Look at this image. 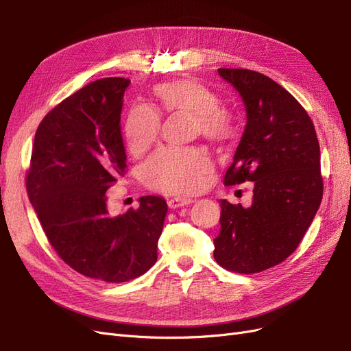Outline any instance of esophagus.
Segmentation results:
<instances>
[{"mask_svg": "<svg viewBox=\"0 0 351 351\" xmlns=\"http://www.w3.org/2000/svg\"><path fill=\"white\" fill-rule=\"evenodd\" d=\"M192 199L190 197H182V196H177V197H171L168 199V206L171 209H177V208H182V206H186V205H190L192 204Z\"/></svg>", "mask_w": 351, "mask_h": 351, "instance_id": "esophagus-1", "label": "esophagus"}]
</instances>
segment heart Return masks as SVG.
<instances>
[{"mask_svg": "<svg viewBox=\"0 0 351 351\" xmlns=\"http://www.w3.org/2000/svg\"><path fill=\"white\" fill-rule=\"evenodd\" d=\"M158 111L192 114L193 129L217 146H230L240 136L239 112L219 104V93L206 83L180 79L159 83L154 88ZM161 115L136 105L125 117L124 141L132 155L145 154L158 141ZM212 171L210 158L200 149H159L142 167L143 183L158 192L189 195L200 190Z\"/></svg>", "mask_w": 351, "mask_h": 351, "instance_id": "obj_1", "label": "heart"}]
</instances>
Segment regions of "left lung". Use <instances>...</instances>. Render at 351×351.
<instances>
[{"instance_id": "8db88e82", "label": "left lung", "mask_w": 351, "mask_h": 351, "mask_svg": "<svg viewBox=\"0 0 351 351\" xmlns=\"http://www.w3.org/2000/svg\"><path fill=\"white\" fill-rule=\"evenodd\" d=\"M218 73L247 114L224 184L254 187L250 208L219 202L214 258L228 271L256 274L289 258L312 224L324 195L319 142L309 114L281 84L246 69Z\"/></svg>"}]
</instances>
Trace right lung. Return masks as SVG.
<instances>
[{"label":"right lung","mask_w":351,"mask_h":351,"mask_svg":"<svg viewBox=\"0 0 351 351\" xmlns=\"http://www.w3.org/2000/svg\"><path fill=\"white\" fill-rule=\"evenodd\" d=\"M124 77L95 80L38 125L26 190L49 244L74 271L105 282L141 277L156 262L167 215L159 196L110 217L107 190L125 174L120 119Z\"/></svg>","instance_id":"add662e5"}]
</instances>
